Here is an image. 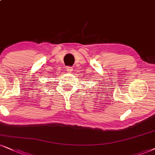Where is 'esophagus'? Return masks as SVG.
Segmentation results:
<instances>
[{
  "label": "esophagus",
  "instance_id": "esophagus-1",
  "mask_svg": "<svg viewBox=\"0 0 155 155\" xmlns=\"http://www.w3.org/2000/svg\"><path fill=\"white\" fill-rule=\"evenodd\" d=\"M66 70H67L68 72H71L73 71V67H71V66H67L66 67Z\"/></svg>",
  "mask_w": 155,
  "mask_h": 155
}]
</instances>
